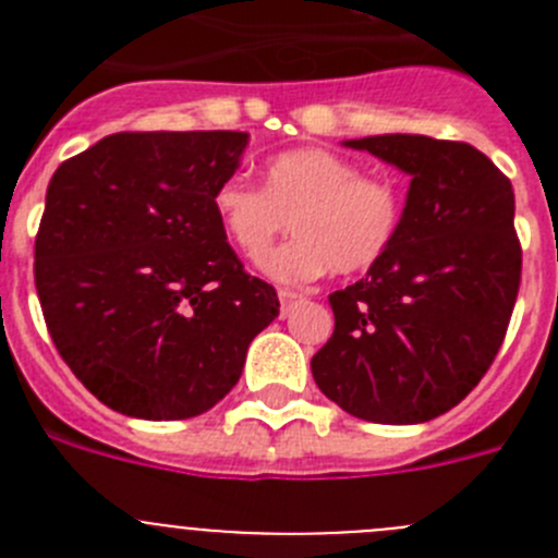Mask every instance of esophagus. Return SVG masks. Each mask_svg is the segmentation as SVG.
Instances as JSON below:
<instances>
[{
	"label": "esophagus",
	"instance_id": "obj_1",
	"mask_svg": "<svg viewBox=\"0 0 558 558\" xmlns=\"http://www.w3.org/2000/svg\"><path fill=\"white\" fill-rule=\"evenodd\" d=\"M302 299H304V295L295 293V290H288V288L279 290V302H282V313H288V310L293 307L295 302H302Z\"/></svg>",
	"mask_w": 558,
	"mask_h": 558
}]
</instances>
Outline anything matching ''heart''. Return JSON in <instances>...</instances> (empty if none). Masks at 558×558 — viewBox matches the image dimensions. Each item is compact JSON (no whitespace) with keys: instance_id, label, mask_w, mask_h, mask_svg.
<instances>
[{"instance_id":"1","label":"heart","mask_w":558,"mask_h":558,"mask_svg":"<svg viewBox=\"0 0 558 558\" xmlns=\"http://www.w3.org/2000/svg\"><path fill=\"white\" fill-rule=\"evenodd\" d=\"M211 209L245 256L262 254L288 217L294 236L259 256V270L276 282L302 284L327 268L354 274L377 263L397 236L402 198L391 181L360 175L340 153L299 147L265 165L263 190L243 179L220 181Z\"/></svg>"}]
</instances>
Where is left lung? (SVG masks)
<instances>
[{
  "instance_id": "1",
  "label": "left lung",
  "mask_w": 558,
  "mask_h": 558,
  "mask_svg": "<svg viewBox=\"0 0 558 558\" xmlns=\"http://www.w3.org/2000/svg\"><path fill=\"white\" fill-rule=\"evenodd\" d=\"M411 175L388 251L329 295L335 332L313 354L315 386L379 425L456 408L509 329L522 251L511 181L466 142L383 133L343 142Z\"/></svg>"
}]
</instances>
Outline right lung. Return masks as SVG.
Instances as JSON below:
<instances>
[{"instance_id": "obj_1", "label": "right lung", "mask_w": 558, "mask_h": 558, "mask_svg": "<svg viewBox=\"0 0 558 558\" xmlns=\"http://www.w3.org/2000/svg\"><path fill=\"white\" fill-rule=\"evenodd\" d=\"M245 145L240 131L111 133L49 181L38 302L58 354L111 411L201 416L279 315L276 290L245 274L211 209Z\"/></svg>"}]
</instances>
